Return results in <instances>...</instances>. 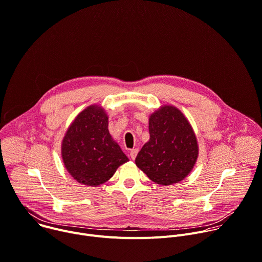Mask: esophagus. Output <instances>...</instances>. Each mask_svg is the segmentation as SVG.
<instances>
[{
  "label": "esophagus",
  "mask_w": 262,
  "mask_h": 262,
  "mask_svg": "<svg viewBox=\"0 0 262 262\" xmlns=\"http://www.w3.org/2000/svg\"><path fill=\"white\" fill-rule=\"evenodd\" d=\"M137 154H138V149H137V148H133V149H131V150H130V157H131V159H132V160H134V159L136 158Z\"/></svg>",
  "instance_id": "esophagus-1"
}]
</instances>
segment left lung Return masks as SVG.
Masks as SVG:
<instances>
[{
	"label": "left lung",
	"mask_w": 262,
	"mask_h": 262,
	"mask_svg": "<svg viewBox=\"0 0 262 262\" xmlns=\"http://www.w3.org/2000/svg\"><path fill=\"white\" fill-rule=\"evenodd\" d=\"M149 140L138 152L135 164L154 182L171 185L192 170L199 146L184 115L173 105H163L149 116Z\"/></svg>",
	"instance_id": "obj_1"
}]
</instances>
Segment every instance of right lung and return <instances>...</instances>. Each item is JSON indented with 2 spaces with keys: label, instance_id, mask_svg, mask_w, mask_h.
I'll use <instances>...</instances> for the list:
<instances>
[{
  "label": "right lung",
  "instance_id": "add662e5",
  "mask_svg": "<svg viewBox=\"0 0 262 262\" xmlns=\"http://www.w3.org/2000/svg\"><path fill=\"white\" fill-rule=\"evenodd\" d=\"M61 157L68 172L79 183L98 186L128 162L108 132V117L99 105L81 112L69 127L61 143Z\"/></svg>",
  "mask_w": 262,
  "mask_h": 262
}]
</instances>
